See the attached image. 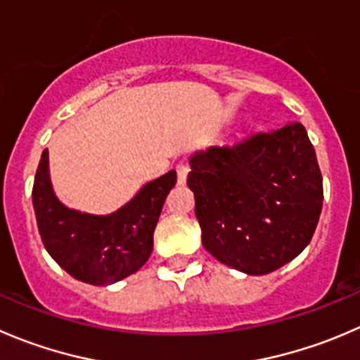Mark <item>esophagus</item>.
Wrapping results in <instances>:
<instances>
[{"mask_svg":"<svg viewBox=\"0 0 360 360\" xmlns=\"http://www.w3.org/2000/svg\"><path fill=\"white\" fill-rule=\"evenodd\" d=\"M176 170H177V183L183 186V184L186 183L188 172H190V165H188V163H184V162H181L179 165L176 167Z\"/></svg>","mask_w":360,"mask_h":360,"instance_id":"esophagus-1","label":"esophagus"}]
</instances>
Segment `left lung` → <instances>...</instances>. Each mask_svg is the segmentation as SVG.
<instances>
[{
    "mask_svg": "<svg viewBox=\"0 0 360 360\" xmlns=\"http://www.w3.org/2000/svg\"><path fill=\"white\" fill-rule=\"evenodd\" d=\"M188 186L205 250L262 276L309 244L323 202L315 148L301 123L190 156Z\"/></svg>",
    "mask_w": 360,
    "mask_h": 360,
    "instance_id": "1",
    "label": "left lung"
}]
</instances>
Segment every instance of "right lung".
<instances>
[{"mask_svg": "<svg viewBox=\"0 0 360 360\" xmlns=\"http://www.w3.org/2000/svg\"><path fill=\"white\" fill-rule=\"evenodd\" d=\"M176 170L146 183L123 207L110 214L70 209L56 197L49 151L41 153L33 184V207L41 243L70 276L105 287L124 280L148 262L153 233Z\"/></svg>", "mask_w": 360, "mask_h": 360, "instance_id": "right-lung-1", "label": "right lung"}]
</instances>
